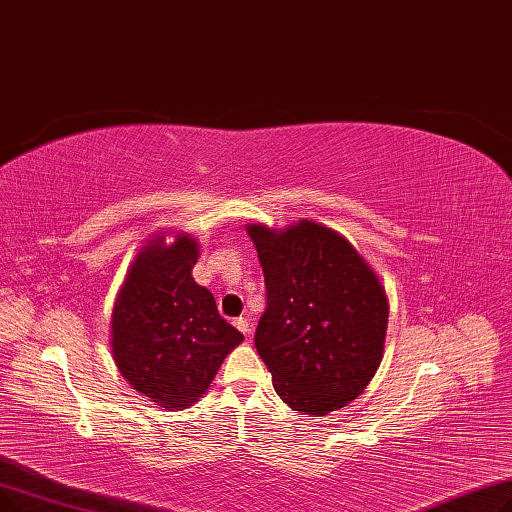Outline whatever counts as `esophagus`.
<instances>
[{"mask_svg": "<svg viewBox=\"0 0 512 512\" xmlns=\"http://www.w3.org/2000/svg\"><path fill=\"white\" fill-rule=\"evenodd\" d=\"M233 325H235L243 335H250V331H252V329H250V321L246 319V316H239V319L233 321Z\"/></svg>", "mask_w": 512, "mask_h": 512, "instance_id": "esophagus-1", "label": "esophagus"}]
</instances>
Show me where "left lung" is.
<instances>
[{"label":"left lung","instance_id":"obj_1","mask_svg":"<svg viewBox=\"0 0 512 512\" xmlns=\"http://www.w3.org/2000/svg\"><path fill=\"white\" fill-rule=\"evenodd\" d=\"M248 233L266 285L254 344L275 392L304 415L344 408L383 358L389 304L379 277L344 235L312 221Z\"/></svg>","mask_w":512,"mask_h":512}]
</instances>
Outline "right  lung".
<instances>
[{"instance_id": "right-lung-1", "label": "right lung", "mask_w": 512, "mask_h": 512, "mask_svg": "<svg viewBox=\"0 0 512 512\" xmlns=\"http://www.w3.org/2000/svg\"><path fill=\"white\" fill-rule=\"evenodd\" d=\"M200 246L160 233L143 246L112 310V358L133 389L166 410L196 404L243 335L218 314L214 296L193 281Z\"/></svg>"}]
</instances>
